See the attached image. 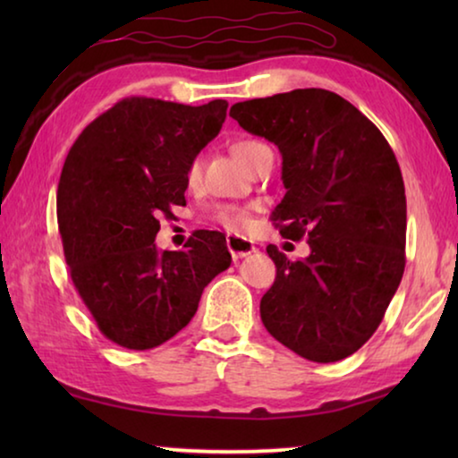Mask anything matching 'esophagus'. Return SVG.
Here are the masks:
<instances>
[{
    "mask_svg": "<svg viewBox=\"0 0 458 458\" xmlns=\"http://www.w3.org/2000/svg\"><path fill=\"white\" fill-rule=\"evenodd\" d=\"M226 246L232 254V259L238 260V259H244L248 254L257 252V246H254L252 240H246L242 236H234V234H228L226 238Z\"/></svg>",
    "mask_w": 458,
    "mask_h": 458,
    "instance_id": "34e87169",
    "label": "esophagus"
}]
</instances>
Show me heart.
I'll use <instances>...</instances> for the list:
<instances>
[{
	"label": "heart",
	"mask_w": 458,
	"mask_h": 458,
	"mask_svg": "<svg viewBox=\"0 0 458 458\" xmlns=\"http://www.w3.org/2000/svg\"><path fill=\"white\" fill-rule=\"evenodd\" d=\"M260 143L257 141V139H242V141H236L234 145H232V155L240 161V164L248 165L250 164V157L252 153L259 149ZM199 159H193L191 165L188 169V182L190 183H196L199 180ZM212 218L222 224L224 228H228L232 232H240L246 228L248 224V212L244 210V208H238V206H216L214 212H212Z\"/></svg>",
	"instance_id": "obj_1"
}]
</instances>
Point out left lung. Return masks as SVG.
<instances>
[{"label": "left lung", "instance_id": "1", "mask_svg": "<svg viewBox=\"0 0 458 458\" xmlns=\"http://www.w3.org/2000/svg\"><path fill=\"white\" fill-rule=\"evenodd\" d=\"M230 117L283 155L284 238L311 254L289 260L267 246L276 278L260 301L267 331L301 358L339 361L360 350L404 275L406 193L386 137L350 100L297 89L236 103Z\"/></svg>", "mask_w": 458, "mask_h": 458}]
</instances>
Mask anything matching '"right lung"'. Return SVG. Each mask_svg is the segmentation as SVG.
I'll use <instances>...</instances> for the list:
<instances>
[{"label": "right lung", "mask_w": 458, "mask_h": 458, "mask_svg": "<svg viewBox=\"0 0 458 458\" xmlns=\"http://www.w3.org/2000/svg\"><path fill=\"white\" fill-rule=\"evenodd\" d=\"M226 100L190 106L131 97L76 139L58 182V228L74 289L100 333L153 350L182 331L232 257L226 238L198 230L185 250L155 246L159 216L185 206L188 169L220 133Z\"/></svg>", "instance_id": "right-lung-1"}]
</instances>
